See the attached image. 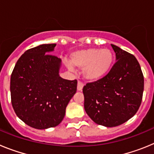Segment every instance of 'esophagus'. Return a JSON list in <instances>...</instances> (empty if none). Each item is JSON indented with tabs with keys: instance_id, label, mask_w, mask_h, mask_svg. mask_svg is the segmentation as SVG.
<instances>
[{
	"instance_id": "34e87169",
	"label": "esophagus",
	"mask_w": 154,
	"mask_h": 154,
	"mask_svg": "<svg viewBox=\"0 0 154 154\" xmlns=\"http://www.w3.org/2000/svg\"><path fill=\"white\" fill-rule=\"evenodd\" d=\"M83 86H84L83 82L81 81H79L78 85H77V89H78L79 91H82V88H83Z\"/></svg>"
}]
</instances>
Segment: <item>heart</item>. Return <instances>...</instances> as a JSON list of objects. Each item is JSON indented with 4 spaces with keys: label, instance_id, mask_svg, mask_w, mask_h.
Returning a JSON list of instances; mask_svg holds the SVG:
<instances>
[{
    "label": "heart",
    "instance_id": "heart-1",
    "mask_svg": "<svg viewBox=\"0 0 154 154\" xmlns=\"http://www.w3.org/2000/svg\"><path fill=\"white\" fill-rule=\"evenodd\" d=\"M71 59L76 67L83 69V75L86 79L96 81L109 72L114 55L109 48H90L75 51L72 55Z\"/></svg>",
    "mask_w": 154,
    "mask_h": 154
}]
</instances>
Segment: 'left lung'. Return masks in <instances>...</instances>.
Instances as JSON below:
<instances>
[{"instance_id":"8db88e82","label":"left lung","mask_w":154,"mask_h":154,"mask_svg":"<svg viewBox=\"0 0 154 154\" xmlns=\"http://www.w3.org/2000/svg\"><path fill=\"white\" fill-rule=\"evenodd\" d=\"M116 62L103 78L83 87L84 108L96 123L107 127L123 124L137 113L142 102L144 79L130 53L111 45Z\"/></svg>"}]
</instances>
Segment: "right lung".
<instances>
[{"label":"right lung","instance_id":"obj_1","mask_svg":"<svg viewBox=\"0 0 154 154\" xmlns=\"http://www.w3.org/2000/svg\"><path fill=\"white\" fill-rule=\"evenodd\" d=\"M56 44L27 50L11 76V98L16 115L31 127L44 130L58 126L77 89V80L61 78V58L51 53Z\"/></svg>","mask_w":154,"mask_h":154}]
</instances>
